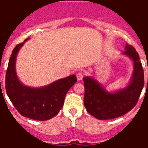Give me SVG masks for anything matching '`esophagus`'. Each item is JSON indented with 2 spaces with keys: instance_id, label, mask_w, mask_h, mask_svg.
<instances>
[{
  "instance_id": "1",
  "label": "esophagus",
  "mask_w": 148,
  "mask_h": 148,
  "mask_svg": "<svg viewBox=\"0 0 148 148\" xmlns=\"http://www.w3.org/2000/svg\"><path fill=\"white\" fill-rule=\"evenodd\" d=\"M84 77V73L83 71H79L77 74V81H81L83 77Z\"/></svg>"
}]
</instances>
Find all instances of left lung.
I'll return each mask as SVG.
<instances>
[{
  "label": "left lung",
  "instance_id": "left-lung-1",
  "mask_svg": "<svg viewBox=\"0 0 148 148\" xmlns=\"http://www.w3.org/2000/svg\"><path fill=\"white\" fill-rule=\"evenodd\" d=\"M124 53L134 61V73L129 85L114 93L108 92L94 78L84 77V106L90 114L99 120L119 117L137 104L145 84L144 70L135 48L127 44Z\"/></svg>",
  "mask_w": 148,
  "mask_h": 148
}]
</instances>
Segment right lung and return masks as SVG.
Listing matches in <instances>:
<instances>
[{"label": "right lung", "instance_id": "right-lung-1", "mask_svg": "<svg viewBox=\"0 0 148 148\" xmlns=\"http://www.w3.org/2000/svg\"><path fill=\"white\" fill-rule=\"evenodd\" d=\"M27 40L17 45L12 51L6 72V92L22 116L37 121H47L59 113L64 105L65 96L77 82V77L71 75L40 88L22 84L16 74L15 61L17 52Z\"/></svg>", "mask_w": 148, "mask_h": 148}]
</instances>
